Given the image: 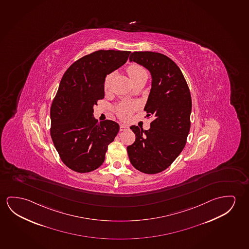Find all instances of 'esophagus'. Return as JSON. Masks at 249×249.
<instances>
[{"label": "esophagus", "mask_w": 249, "mask_h": 249, "mask_svg": "<svg viewBox=\"0 0 249 249\" xmlns=\"http://www.w3.org/2000/svg\"><path fill=\"white\" fill-rule=\"evenodd\" d=\"M127 128H128V126H126V125H124V124H121L120 125V131H125Z\"/></svg>", "instance_id": "1"}]
</instances>
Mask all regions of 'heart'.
Wrapping results in <instances>:
<instances>
[{
	"instance_id": "heart-1",
	"label": "heart",
	"mask_w": 249,
	"mask_h": 249,
	"mask_svg": "<svg viewBox=\"0 0 249 249\" xmlns=\"http://www.w3.org/2000/svg\"><path fill=\"white\" fill-rule=\"evenodd\" d=\"M126 71L128 73L131 79L133 80L135 77H138L141 74L145 73V70L142 68V66L133 64L129 65L126 69ZM111 75H107L106 77L104 78V91L107 92L110 87ZM134 110V105L133 104H128V103H123L118 105L115 107V114L117 115L119 118L123 119V120H126V119L130 117L132 112Z\"/></svg>"
}]
</instances>
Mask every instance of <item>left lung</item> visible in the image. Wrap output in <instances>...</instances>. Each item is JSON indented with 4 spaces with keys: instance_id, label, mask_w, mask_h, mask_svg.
I'll list each match as a JSON object with an SVG mask.
<instances>
[{
    "instance_id": "obj_1",
    "label": "left lung",
    "mask_w": 249,
    "mask_h": 249,
    "mask_svg": "<svg viewBox=\"0 0 249 249\" xmlns=\"http://www.w3.org/2000/svg\"><path fill=\"white\" fill-rule=\"evenodd\" d=\"M129 59L143 65L152 75L144 110L153 121L148 130L130 126L135 142L126 150L134 168L155 174L168 168L186 144L191 127V92L179 67L164 54L134 52Z\"/></svg>"
}]
</instances>
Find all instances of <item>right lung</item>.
Listing matches in <instances>:
<instances>
[{
    "instance_id": "right-lung-1",
    "label": "right lung",
    "mask_w": 249,
    "mask_h": 249,
    "mask_svg": "<svg viewBox=\"0 0 249 249\" xmlns=\"http://www.w3.org/2000/svg\"><path fill=\"white\" fill-rule=\"evenodd\" d=\"M130 53L96 51L74 62L62 77L51 106L50 134L63 163L74 172H92L103 165L107 145L118 134V123H98L93 107L104 98V78Z\"/></svg>"
}]
</instances>
